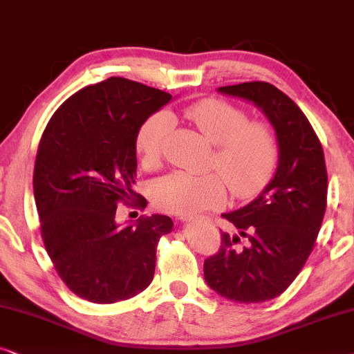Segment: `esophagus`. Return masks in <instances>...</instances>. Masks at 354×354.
Instances as JSON below:
<instances>
[{"mask_svg": "<svg viewBox=\"0 0 354 354\" xmlns=\"http://www.w3.org/2000/svg\"><path fill=\"white\" fill-rule=\"evenodd\" d=\"M180 220L187 221V220H191V216L189 215H180Z\"/></svg>", "mask_w": 354, "mask_h": 354, "instance_id": "obj_1", "label": "esophagus"}]
</instances>
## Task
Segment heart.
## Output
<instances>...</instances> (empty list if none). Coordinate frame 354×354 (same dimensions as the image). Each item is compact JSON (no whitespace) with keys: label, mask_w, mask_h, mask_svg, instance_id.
Returning a JSON list of instances; mask_svg holds the SVG:
<instances>
[{"label":"heart","mask_w":354,"mask_h":354,"mask_svg":"<svg viewBox=\"0 0 354 354\" xmlns=\"http://www.w3.org/2000/svg\"><path fill=\"white\" fill-rule=\"evenodd\" d=\"M189 120L215 144L210 168L215 171L192 174L174 171L153 186L158 209L192 215L215 209L226 197V185L238 199H252L263 191L279 165L280 147L268 122L251 120L246 110L220 98H202L183 108ZM173 126L168 113L158 111L145 120L136 134V152L144 167H157Z\"/></svg>","instance_id":"b5f03b06"}]
</instances>
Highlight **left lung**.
Wrapping results in <instances>:
<instances>
[{"instance_id":"obj_1","label":"left lung","mask_w":354,"mask_h":354,"mask_svg":"<svg viewBox=\"0 0 354 354\" xmlns=\"http://www.w3.org/2000/svg\"><path fill=\"white\" fill-rule=\"evenodd\" d=\"M220 92L256 103L266 113L277 131L280 158L256 201L221 215L238 234L221 232L218 251L204 261V279L226 299L262 303L293 283L315 246L327 207L324 149L299 106L272 84L243 82Z\"/></svg>"}]
</instances>
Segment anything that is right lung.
<instances>
[{
    "label": "right lung",
    "mask_w": 354,
    "mask_h": 354,
    "mask_svg": "<svg viewBox=\"0 0 354 354\" xmlns=\"http://www.w3.org/2000/svg\"><path fill=\"white\" fill-rule=\"evenodd\" d=\"M171 95L124 77H110L71 95L50 118L34 168L40 233L55 270L79 298L124 301L150 285L157 244L169 216L116 223L124 204L142 210L133 191L136 134Z\"/></svg>",
    "instance_id": "add662e5"
}]
</instances>
